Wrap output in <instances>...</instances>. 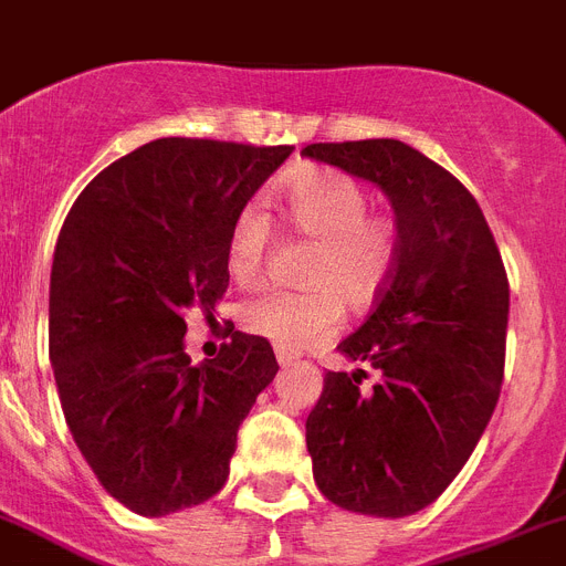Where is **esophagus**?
Segmentation results:
<instances>
[{
    "label": "esophagus",
    "mask_w": 566,
    "mask_h": 566,
    "mask_svg": "<svg viewBox=\"0 0 566 566\" xmlns=\"http://www.w3.org/2000/svg\"><path fill=\"white\" fill-rule=\"evenodd\" d=\"M275 359H279V365H282V368H291V365L296 363L298 356L296 354H287V350H275Z\"/></svg>",
    "instance_id": "1"
}]
</instances>
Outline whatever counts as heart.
I'll use <instances>...</instances> for the list:
<instances>
[{"mask_svg":"<svg viewBox=\"0 0 566 566\" xmlns=\"http://www.w3.org/2000/svg\"><path fill=\"white\" fill-rule=\"evenodd\" d=\"M282 216L298 239L313 241L307 291H259L241 302L239 319L250 334L282 350H305L334 334L345 305L359 311L377 302L397 264V224L368 212V192L350 175L305 172L282 195ZM270 244V218L244 203L227 232V270L235 282H255Z\"/></svg>","mask_w":566,"mask_h":566,"instance_id":"1","label":"heart"}]
</instances>
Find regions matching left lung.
<instances>
[{
  "instance_id": "left-lung-1",
  "label": "left lung",
  "mask_w": 566,
  "mask_h": 566,
  "mask_svg": "<svg viewBox=\"0 0 566 566\" xmlns=\"http://www.w3.org/2000/svg\"><path fill=\"white\" fill-rule=\"evenodd\" d=\"M386 192L397 264L371 316L339 350L377 368L327 371L307 415L313 478L327 501L377 517L415 515L467 467L495 411L506 356L510 282L481 207L443 166L402 140L311 144Z\"/></svg>"
}]
</instances>
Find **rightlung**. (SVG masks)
Here are the masks:
<instances>
[{"label":"right lung","instance_id":"obj_1","mask_svg":"<svg viewBox=\"0 0 566 566\" xmlns=\"http://www.w3.org/2000/svg\"><path fill=\"white\" fill-rule=\"evenodd\" d=\"M293 146L160 137L71 207L51 268L49 350L71 437L108 495L146 517L227 483L239 426L273 382L268 339L230 325L216 359L184 350L189 307L227 293V232Z\"/></svg>","mask_w":566,"mask_h":566}]
</instances>
